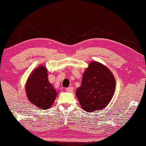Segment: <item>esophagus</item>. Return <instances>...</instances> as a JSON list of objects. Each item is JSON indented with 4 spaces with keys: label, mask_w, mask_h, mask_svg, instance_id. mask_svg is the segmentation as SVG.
I'll return each mask as SVG.
<instances>
[{
    "label": "esophagus",
    "mask_w": 146,
    "mask_h": 146,
    "mask_svg": "<svg viewBox=\"0 0 146 146\" xmlns=\"http://www.w3.org/2000/svg\"><path fill=\"white\" fill-rule=\"evenodd\" d=\"M66 91L70 92V93H71V92L73 91V88L72 86H69V87H68V88H66Z\"/></svg>",
    "instance_id": "obj_1"
}]
</instances>
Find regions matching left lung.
<instances>
[{"label":"left lung","mask_w":146,"mask_h":146,"mask_svg":"<svg viewBox=\"0 0 146 146\" xmlns=\"http://www.w3.org/2000/svg\"><path fill=\"white\" fill-rule=\"evenodd\" d=\"M115 86L111 71L102 64L93 61L84 72L76 96L83 110L91 113L106 107L113 98Z\"/></svg>","instance_id":"8db88e82"}]
</instances>
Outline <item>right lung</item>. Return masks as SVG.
<instances>
[{
    "mask_svg": "<svg viewBox=\"0 0 146 146\" xmlns=\"http://www.w3.org/2000/svg\"><path fill=\"white\" fill-rule=\"evenodd\" d=\"M25 90L29 102L40 109L50 108L58 94L48 82L47 69L42 65L31 72L25 85Z\"/></svg>",
    "mask_w": 146,
    "mask_h": 146,
    "instance_id": "obj_1",
    "label": "right lung"
}]
</instances>
